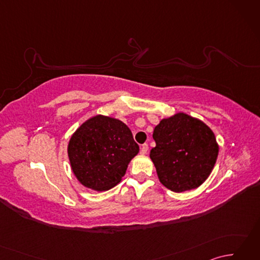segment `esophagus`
Masks as SVG:
<instances>
[{
  "label": "esophagus",
  "instance_id": "1",
  "mask_svg": "<svg viewBox=\"0 0 260 260\" xmlns=\"http://www.w3.org/2000/svg\"><path fill=\"white\" fill-rule=\"evenodd\" d=\"M147 151H148V145L145 143V144H143L141 146V154H146Z\"/></svg>",
  "mask_w": 260,
  "mask_h": 260
}]
</instances>
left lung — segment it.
I'll return each instance as SVG.
<instances>
[{"label": "left lung", "mask_w": 260, "mask_h": 260, "mask_svg": "<svg viewBox=\"0 0 260 260\" xmlns=\"http://www.w3.org/2000/svg\"><path fill=\"white\" fill-rule=\"evenodd\" d=\"M150 157L161 183L173 192L200 186L211 173L219 146L213 132L184 113L159 121L154 128Z\"/></svg>", "instance_id": "left-lung-1"}]
</instances>
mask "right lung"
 <instances>
[{"instance_id":"1","label":"right lung","mask_w":260,"mask_h":260,"mask_svg":"<svg viewBox=\"0 0 260 260\" xmlns=\"http://www.w3.org/2000/svg\"><path fill=\"white\" fill-rule=\"evenodd\" d=\"M139 151L133 134L123 121L102 115L85 121L68 145L76 178L96 191L109 190L120 182Z\"/></svg>"}]
</instances>
